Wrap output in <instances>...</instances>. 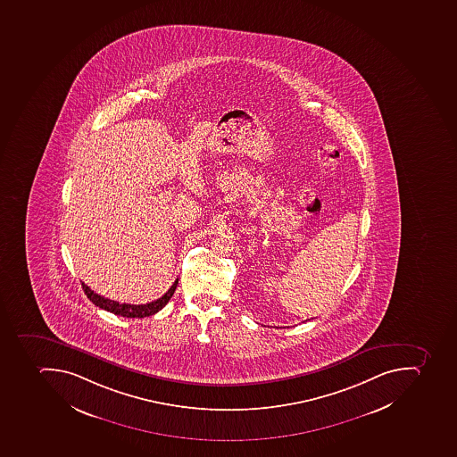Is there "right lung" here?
<instances>
[{
  "mask_svg": "<svg viewBox=\"0 0 457 457\" xmlns=\"http://www.w3.org/2000/svg\"><path fill=\"white\" fill-rule=\"evenodd\" d=\"M178 282H179V279H176V281L173 282L172 287L168 289V293L164 294L163 296H161L159 300L152 301V303H143V305L120 303H117V301L104 298V296L99 295V294H96L95 291L88 288L85 282H81V287L85 289V294L87 295L88 300L92 301L96 307L109 311V312H113L114 315H120V317L145 318L149 317V315L156 314L157 311H161L162 308L169 303V300H170L173 294H175Z\"/></svg>",
  "mask_w": 457,
  "mask_h": 457,
  "instance_id": "obj_1",
  "label": "right lung"
}]
</instances>
